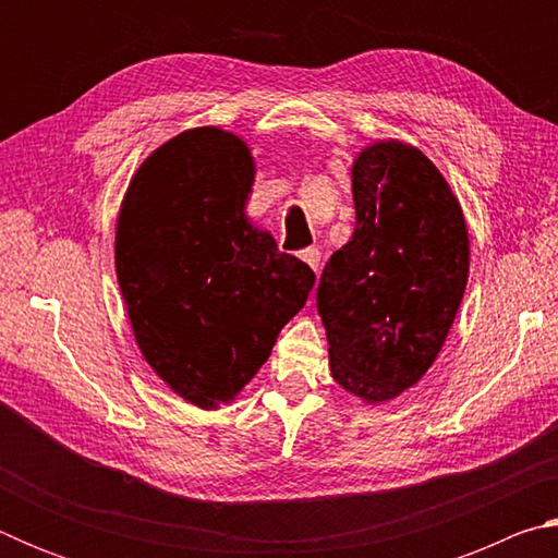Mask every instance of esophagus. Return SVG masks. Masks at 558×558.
Instances as JSON below:
<instances>
[{
	"label": "esophagus",
	"mask_w": 558,
	"mask_h": 558,
	"mask_svg": "<svg viewBox=\"0 0 558 558\" xmlns=\"http://www.w3.org/2000/svg\"><path fill=\"white\" fill-rule=\"evenodd\" d=\"M300 258L305 260L307 266L317 272V268H319V251L317 248H305V251L300 253Z\"/></svg>",
	"instance_id": "obj_1"
}]
</instances>
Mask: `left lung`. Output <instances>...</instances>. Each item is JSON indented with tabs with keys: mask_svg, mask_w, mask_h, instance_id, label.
Listing matches in <instances>:
<instances>
[{
	"mask_svg": "<svg viewBox=\"0 0 558 558\" xmlns=\"http://www.w3.org/2000/svg\"><path fill=\"white\" fill-rule=\"evenodd\" d=\"M356 226L317 288L329 369L364 403L423 379L458 315L470 272L465 216L446 177L399 140L352 165Z\"/></svg>",
	"mask_w": 558,
	"mask_h": 558,
	"instance_id": "8db88e82",
	"label": "left lung"
}]
</instances>
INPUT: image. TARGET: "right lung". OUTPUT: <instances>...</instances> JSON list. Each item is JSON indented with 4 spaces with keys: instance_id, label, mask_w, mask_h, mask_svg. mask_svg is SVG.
<instances>
[{
    "instance_id": "obj_1",
    "label": "right lung",
    "mask_w": 558,
    "mask_h": 558,
    "mask_svg": "<svg viewBox=\"0 0 558 558\" xmlns=\"http://www.w3.org/2000/svg\"><path fill=\"white\" fill-rule=\"evenodd\" d=\"M256 162L221 128L179 132L122 199L116 272L145 362L204 411L231 403L266 364L315 272L245 216Z\"/></svg>"
}]
</instances>
